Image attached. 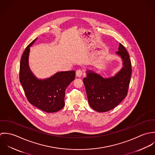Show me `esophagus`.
<instances>
[{"instance_id": "1", "label": "esophagus", "mask_w": 155, "mask_h": 155, "mask_svg": "<svg viewBox=\"0 0 155 155\" xmlns=\"http://www.w3.org/2000/svg\"><path fill=\"white\" fill-rule=\"evenodd\" d=\"M82 73H82V71L81 70H80V69L77 70L76 71V75L77 77H79V78H80V77L82 76Z\"/></svg>"}]
</instances>
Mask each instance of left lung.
<instances>
[{"mask_svg":"<svg viewBox=\"0 0 155 155\" xmlns=\"http://www.w3.org/2000/svg\"><path fill=\"white\" fill-rule=\"evenodd\" d=\"M116 54L123 60V67L109 78L87 70L83 79L89 106L98 112H106L116 107L127 95L131 81L132 67L130 55L125 48L119 44Z\"/></svg>","mask_w":155,"mask_h":155,"instance_id":"left-lung-1","label":"left lung"}]
</instances>
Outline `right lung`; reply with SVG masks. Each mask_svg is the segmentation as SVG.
Instances as JSON below:
<instances>
[{
  "label": "right lung",
  "instance_id": "obj_1",
  "mask_svg": "<svg viewBox=\"0 0 155 155\" xmlns=\"http://www.w3.org/2000/svg\"><path fill=\"white\" fill-rule=\"evenodd\" d=\"M38 38L25 49L20 66V81L30 104L47 113L56 112L64 106L65 91L75 78V71H60L43 80L38 79L28 66L30 47Z\"/></svg>",
  "mask_w": 155,
  "mask_h": 155
}]
</instances>
